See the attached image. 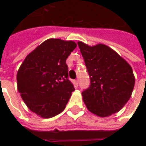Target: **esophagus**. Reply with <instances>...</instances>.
I'll return each instance as SVG.
<instances>
[{
	"instance_id": "1",
	"label": "esophagus",
	"mask_w": 146,
	"mask_h": 146,
	"mask_svg": "<svg viewBox=\"0 0 146 146\" xmlns=\"http://www.w3.org/2000/svg\"><path fill=\"white\" fill-rule=\"evenodd\" d=\"M74 84H75L76 87L78 86V80H74Z\"/></svg>"
}]
</instances>
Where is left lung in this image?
Segmentation results:
<instances>
[{"mask_svg": "<svg viewBox=\"0 0 146 146\" xmlns=\"http://www.w3.org/2000/svg\"><path fill=\"white\" fill-rule=\"evenodd\" d=\"M90 77V86L82 92L88 110L106 117L117 113L127 102L135 86L131 66L104 44L90 47L77 43Z\"/></svg>", "mask_w": 146, "mask_h": 146, "instance_id": "obj_1", "label": "left lung"}]
</instances>
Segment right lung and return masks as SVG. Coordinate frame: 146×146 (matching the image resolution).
Returning <instances> with one entry per match:
<instances>
[{
	"mask_svg": "<svg viewBox=\"0 0 146 146\" xmlns=\"http://www.w3.org/2000/svg\"><path fill=\"white\" fill-rule=\"evenodd\" d=\"M76 47L73 41L49 39L25 58L17 73L18 90L32 112L50 118L66 108L75 90L66 62Z\"/></svg>",
	"mask_w": 146,
	"mask_h": 146,
	"instance_id": "obj_1",
	"label": "right lung"
}]
</instances>
